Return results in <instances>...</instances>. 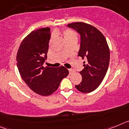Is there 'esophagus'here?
<instances>
[{
  "instance_id": "1",
  "label": "esophagus",
  "mask_w": 129,
  "mask_h": 129,
  "mask_svg": "<svg viewBox=\"0 0 129 129\" xmlns=\"http://www.w3.org/2000/svg\"><path fill=\"white\" fill-rule=\"evenodd\" d=\"M68 71H69V73H70V74H72L73 73V70L72 69H68Z\"/></svg>"
}]
</instances>
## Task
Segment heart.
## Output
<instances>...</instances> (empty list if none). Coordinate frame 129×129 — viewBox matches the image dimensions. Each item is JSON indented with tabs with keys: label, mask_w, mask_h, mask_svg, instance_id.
Here are the masks:
<instances>
[{
	"label": "heart",
	"mask_w": 129,
	"mask_h": 129,
	"mask_svg": "<svg viewBox=\"0 0 129 129\" xmlns=\"http://www.w3.org/2000/svg\"><path fill=\"white\" fill-rule=\"evenodd\" d=\"M61 34L63 35L64 40L68 39L73 38V37H76V34L74 31L70 29H64L61 31Z\"/></svg>",
	"instance_id": "heart-1"
}]
</instances>
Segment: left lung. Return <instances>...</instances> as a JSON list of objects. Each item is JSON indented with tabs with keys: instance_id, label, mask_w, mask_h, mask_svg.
<instances>
[{
	"instance_id": "8db88e82",
	"label": "left lung",
	"mask_w": 129,
	"mask_h": 129,
	"mask_svg": "<svg viewBox=\"0 0 129 129\" xmlns=\"http://www.w3.org/2000/svg\"><path fill=\"white\" fill-rule=\"evenodd\" d=\"M68 26L80 34L78 55L85 59L84 69L79 72L82 81L75 86L81 92L89 93L100 86L105 76L110 61L109 46L102 33L92 25L76 22Z\"/></svg>"
}]
</instances>
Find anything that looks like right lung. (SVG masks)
I'll return each instance as SVG.
<instances>
[{
  "label": "right lung",
  "mask_w": 129,
  "mask_h": 129,
  "mask_svg": "<svg viewBox=\"0 0 129 129\" xmlns=\"http://www.w3.org/2000/svg\"><path fill=\"white\" fill-rule=\"evenodd\" d=\"M50 29L33 31L23 39L17 54V65L21 77L35 93L46 96L57 90L61 80L69 72L64 67H44L47 59Z\"/></svg>",
  "instance_id": "1"
}]
</instances>
